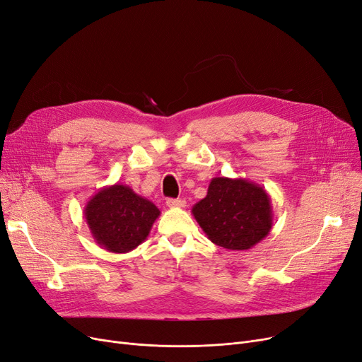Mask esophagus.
<instances>
[{
    "mask_svg": "<svg viewBox=\"0 0 362 362\" xmlns=\"http://www.w3.org/2000/svg\"><path fill=\"white\" fill-rule=\"evenodd\" d=\"M186 206V201L185 199H176V198H168L167 199V207L170 209H175V207H185Z\"/></svg>",
    "mask_w": 362,
    "mask_h": 362,
    "instance_id": "esophagus-1",
    "label": "esophagus"
}]
</instances>
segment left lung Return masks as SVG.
<instances>
[{"label": "left lung", "mask_w": 362, "mask_h": 362, "mask_svg": "<svg viewBox=\"0 0 362 362\" xmlns=\"http://www.w3.org/2000/svg\"><path fill=\"white\" fill-rule=\"evenodd\" d=\"M192 214L211 243L237 251L259 244L274 225L268 192L241 177H213L206 198L195 204Z\"/></svg>", "instance_id": "left-lung-1"}]
</instances>
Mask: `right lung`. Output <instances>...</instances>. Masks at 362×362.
<instances>
[{"label":"right lung","instance_id":"1","mask_svg":"<svg viewBox=\"0 0 362 362\" xmlns=\"http://www.w3.org/2000/svg\"><path fill=\"white\" fill-rule=\"evenodd\" d=\"M160 214L153 202L119 183L102 187L84 207L91 237L111 253H129L142 244Z\"/></svg>","mask_w":362,"mask_h":362}]
</instances>
